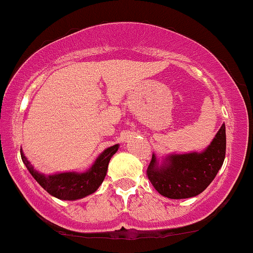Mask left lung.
Segmentation results:
<instances>
[{"label":"left lung","mask_w":253,"mask_h":253,"mask_svg":"<svg viewBox=\"0 0 253 253\" xmlns=\"http://www.w3.org/2000/svg\"><path fill=\"white\" fill-rule=\"evenodd\" d=\"M226 155V127H220L202 153L172 154L159 165L153 154L147 169L148 179L160 195L172 200L190 198L208 188L222 166Z\"/></svg>","instance_id":"obj_1"}]
</instances>
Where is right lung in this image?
Segmentation results:
<instances>
[{
  "label": "right lung",
  "instance_id": "1",
  "mask_svg": "<svg viewBox=\"0 0 253 253\" xmlns=\"http://www.w3.org/2000/svg\"><path fill=\"white\" fill-rule=\"evenodd\" d=\"M118 144L109 147L96 158L89 169L84 173L64 172L45 175L36 171L26 157L22 154V163L27 167L32 177L38 181L39 185L53 197L64 201H75L86 197L98 190L105 179L110 160L118 150Z\"/></svg>",
  "mask_w": 253,
  "mask_h": 253
}]
</instances>
